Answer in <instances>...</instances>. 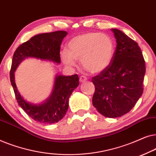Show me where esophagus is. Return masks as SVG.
Returning a JSON list of instances; mask_svg holds the SVG:
<instances>
[{
  "instance_id": "34e87169",
  "label": "esophagus",
  "mask_w": 156,
  "mask_h": 156,
  "mask_svg": "<svg viewBox=\"0 0 156 156\" xmlns=\"http://www.w3.org/2000/svg\"><path fill=\"white\" fill-rule=\"evenodd\" d=\"M80 82L84 83L85 82H87V78L85 76H81L80 78Z\"/></svg>"
}]
</instances>
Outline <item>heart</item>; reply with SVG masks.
I'll return each mask as SVG.
<instances>
[{"label": "heart", "mask_w": 156, "mask_h": 156, "mask_svg": "<svg viewBox=\"0 0 156 156\" xmlns=\"http://www.w3.org/2000/svg\"><path fill=\"white\" fill-rule=\"evenodd\" d=\"M68 50L60 52L66 66L75 67L80 59L83 67L91 73H100L109 67L114 57L115 46L112 38L104 33H86L72 37Z\"/></svg>", "instance_id": "b5f03b06"}]
</instances>
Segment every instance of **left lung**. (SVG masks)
Returning a JSON list of instances; mask_svg holds the SVG:
<instances>
[{"label": "left lung", "mask_w": 156, "mask_h": 156, "mask_svg": "<svg viewBox=\"0 0 156 156\" xmlns=\"http://www.w3.org/2000/svg\"><path fill=\"white\" fill-rule=\"evenodd\" d=\"M111 30L116 48L109 67L92 78V104L103 116L117 118L129 112L141 97L146 65L137 42L118 29Z\"/></svg>", "instance_id": "8db88e82"}]
</instances>
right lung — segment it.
<instances>
[{
	"label": "right lung",
	"instance_id": "right-lung-1",
	"mask_svg": "<svg viewBox=\"0 0 156 156\" xmlns=\"http://www.w3.org/2000/svg\"><path fill=\"white\" fill-rule=\"evenodd\" d=\"M66 31H55L35 35L20 44L12 57L10 80L19 106L30 117L37 122L51 124L57 123L65 116L69 107V98L79 86L77 74L72 76L56 75L50 97L39 104L29 103L23 99L15 82V71L23 59L27 57L60 63V45Z\"/></svg>",
	"mask_w": 156,
	"mask_h": 156
}]
</instances>
